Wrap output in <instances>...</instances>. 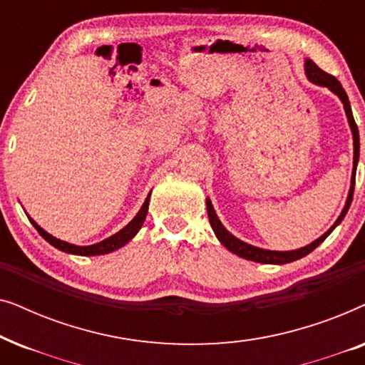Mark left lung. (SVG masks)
Masks as SVG:
<instances>
[{
  "mask_svg": "<svg viewBox=\"0 0 365 365\" xmlns=\"http://www.w3.org/2000/svg\"><path fill=\"white\" fill-rule=\"evenodd\" d=\"M304 68H306V76H307L309 81L317 84V86H324V88L331 89V91L336 94V96L341 99L342 104H344V111H346L349 126H351V131H352V139H354V168H352V178H351V189H349V194H347V199H346V206H344L341 216H339L337 221L334 222L331 227H329V231L324 232L321 237L309 244V246H304L301 249H294V251H269V249H261V247L251 246V244L244 242V241H241V239H237L236 236H232V234L222 226V222L219 221L217 214L212 207L211 199L206 197L209 222H211V227H212L214 234H216V237L219 239V242H221L226 249H229V251H231L232 254H236V256H239V257L247 259V261L261 262V264H287V262L297 261V259L307 256L309 252H312L314 249L319 246V244L324 242V239H326L329 234H331L334 229H336L339 224H341L342 219L346 217L349 207H351L352 196H354V184H356L359 149H361V146H359V129H357L356 121H354L351 103H349L347 93L344 91L341 83H339L337 79L332 76V74H327L326 71H322V69L319 68L316 63L311 61V59H306V63H304Z\"/></svg>",
  "mask_w": 365,
  "mask_h": 365,
  "instance_id": "obj_1",
  "label": "left lung"
}]
</instances>
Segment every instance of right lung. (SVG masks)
Returning <instances> with one entry per match:
<instances>
[{
    "label": "right lung",
    "mask_w": 365,
    "mask_h": 365,
    "mask_svg": "<svg viewBox=\"0 0 365 365\" xmlns=\"http://www.w3.org/2000/svg\"><path fill=\"white\" fill-rule=\"evenodd\" d=\"M149 197H151V192L148 194L146 201H144L141 209H139V212L133 217V221L129 222L128 226H124L119 232L113 234L111 237L104 239V241H101V242L91 244V246H76V244H69L66 241H61V239H56L49 232L44 231V229L41 226H38V224L34 222L29 216H28V219L31 221L33 226L36 227L39 236H41L44 241H48L49 244H51V246L59 249V251L74 254V256H101V254H109V252L116 251V249H119V247H123L124 244H128L134 236H136V234L139 232V229H141V226H143L144 219H146L148 207H149Z\"/></svg>",
    "instance_id": "1"
}]
</instances>
